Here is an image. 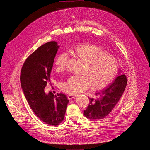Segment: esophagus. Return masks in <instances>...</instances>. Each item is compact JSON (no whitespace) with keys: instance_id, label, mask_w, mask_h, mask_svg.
<instances>
[{"instance_id":"obj_1","label":"esophagus","mask_w":150,"mask_h":150,"mask_svg":"<svg viewBox=\"0 0 150 150\" xmlns=\"http://www.w3.org/2000/svg\"><path fill=\"white\" fill-rule=\"evenodd\" d=\"M76 97V95H68V99L69 100H71V99H72L73 98H75V97Z\"/></svg>"}]
</instances>
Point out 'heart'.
Listing matches in <instances>:
<instances>
[{"label":"heart","mask_w":150,"mask_h":150,"mask_svg":"<svg viewBox=\"0 0 150 150\" xmlns=\"http://www.w3.org/2000/svg\"><path fill=\"white\" fill-rule=\"evenodd\" d=\"M75 57L83 66L81 76H72L62 83V91L69 94H76L89 88L93 90L106 87L115 77L118 66L116 60L108 55L101 48L91 45H78L73 50ZM67 55L60 53L55 60L57 72L65 68Z\"/></svg>","instance_id":"heart-1"}]
</instances>
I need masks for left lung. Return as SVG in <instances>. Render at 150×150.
Masks as SVG:
<instances>
[{
    "label": "left lung",
    "instance_id": "8db88e82",
    "mask_svg": "<svg viewBox=\"0 0 150 150\" xmlns=\"http://www.w3.org/2000/svg\"><path fill=\"white\" fill-rule=\"evenodd\" d=\"M119 72H121L120 70ZM126 84L125 75H120L108 87L95 93L94 98H89L90 103L84 110V116L91 120L103 119L108 116L122 96Z\"/></svg>",
    "mask_w": 150,
    "mask_h": 150
}]
</instances>
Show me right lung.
Returning <instances> with one entry per match:
<instances>
[{"mask_svg":"<svg viewBox=\"0 0 150 150\" xmlns=\"http://www.w3.org/2000/svg\"><path fill=\"white\" fill-rule=\"evenodd\" d=\"M59 46L50 41L26 59L21 72V85L30 108L37 117L50 125H59L65 117L69 100L66 95L45 92Z\"/></svg>","mask_w":150,"mask_h":150,"instance_id":"right-lung-1","label":"right lung"}]
</instances>
